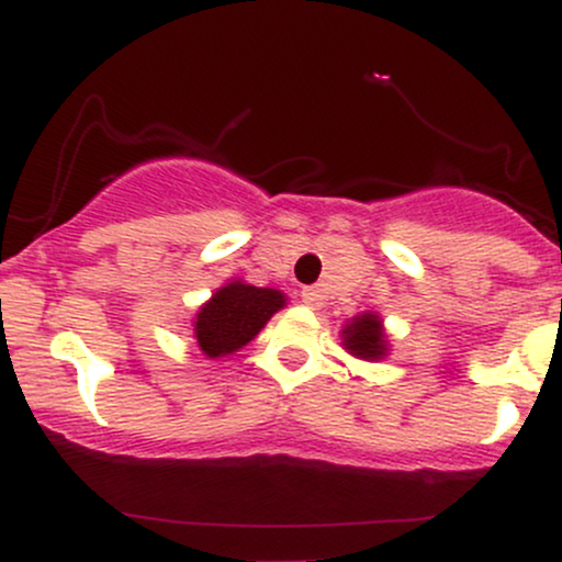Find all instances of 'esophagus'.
I'll return each instance as SVG.
<instances>
[{
  "label": "esophagus",
  "mask_w": 562,
  "mask_h": 562,
  "mask_svg": "<svg viewBox=\"0 0 562 562\" xmlns=\"http://www.w3.org/2000/svg\"><path fill=\"white\" fill-rule=\"evenodd\" d=\"M301 299L306 306H319L322 303V290L319 288H303L301 290Z\"/></svg>",
  "instance_id": "esophagus-1"
}]
</instances>
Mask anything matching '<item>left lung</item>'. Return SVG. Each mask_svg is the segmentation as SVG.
I'll return each instance as SVG.
<instances>
[{
	"label": "left lung",
	"mask_w": 562,
	"mask_h": 562,
	"mask_svg": "<svg viewBox=\"0 0 562 562\" xmlns=\"http://www.w3.org/2000/svg\"><path fill=\"white\" fill-rule=\"evenodd\" d=\"M344 346L359 359H380L385 353V335L375 314H362L346 325Z\"/></svg>",
	"instance_id": "obj_1"
}]
</instances>
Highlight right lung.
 <instances>
[{"label":"right lung","instance_id":"obj_1","mask_svg":"<svg viewBox=\"0 0 562 562\" xmlns=\"http://www.w3.org/2000/svg\"><path fill=\"white\" fill-rule=\"evenodd\" d=\"M285 306V295L272 288H254L229 282L200 308L195 338L205 357H227L254 340L277 308Z\"/></svg>","mask_w":562,"mask_h":562}]
</instances>
